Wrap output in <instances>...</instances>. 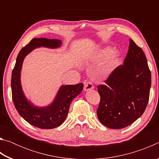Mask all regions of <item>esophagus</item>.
<instances>
[{"mask_svg": "<svg viewBox=\"0 0 159 159\" xmlns=\"http://www.w3.org/2000/svg\"><path fill=\"white\" fill-rule=\"evenodd\" d=\"M94 88V85L90 81H84V90L85 91H88L90 90H93Z\"/></svg>", "mask_w": 159, "mask_h": 159, "instance_id": "1", "label": "esophagus"}]
</instances>
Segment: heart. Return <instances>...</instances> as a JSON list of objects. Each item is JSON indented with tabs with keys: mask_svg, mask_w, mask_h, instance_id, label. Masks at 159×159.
<instances>
[{
	"mask_svg": "<svg viewBox=\"0 0 159 159\" xmlns=\"http://www.w3.org/2000/svg\"><path fill=\"white\" fill-rule=\"evenodd\" d=\"M99 56L106 57L101 66V72L104 75H109L116 68L119 61V55L116 51H111L109 48H105L99 52Z\"/></svg>",
	"mask_w": 159,
	"mask_h": 159,
	"instance_id": "obj_1",
	"label": "heart"
}]
</instances>
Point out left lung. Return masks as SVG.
Segmentation results:
<instances>
[{
	"label": "left lung",
	"instance_id": "8db88e82",
	"mask_svg": "<svg viewBox=\"0 0 159 159\" xmlns=\"http://www.w3.org/2000/svg\"><path fill=\"white\" fill-rule=\"evenodd\" d=\"M151 71L142 48L130 40L123 64L117 66L98 86L100 95L97 115L104 125L121 129L130 125L143 114L149 98Z\"/></svg>",
	"mask_w": 159,
	"mask_h": 159
}]
</instances>
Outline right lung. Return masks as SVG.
Listing matches in <instances>:
<instances>
[{
	"instance_id": "obj_1",
	"label": "right lung",
	"mask_w": 159,
	"mask_h": 159,
	"mask_svg": "<svg viewBox=\"0 0 159 159\" xmlns=\"http://www.w3.org/2000/svg\"><path fill=\"white\" fill-rule=\"evenodd\" d=\"M61 45L58 39L45 38L34 39L19 52L12 73L11 88L12 100L19 114L24 119L35 127L52 129L60 126L66 119L71 101L81 93L83 83L61 85L55 99L47 107L34 106L23 93L21 85V70L23 61L29 53L37 48H57Z\"/></svg>"
}]
</instances>
